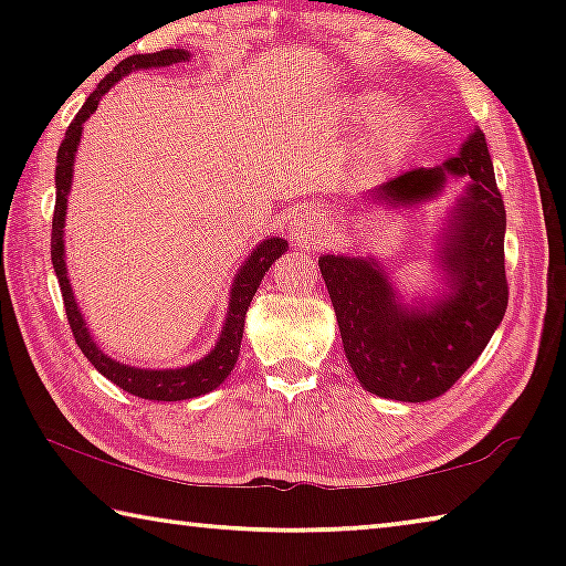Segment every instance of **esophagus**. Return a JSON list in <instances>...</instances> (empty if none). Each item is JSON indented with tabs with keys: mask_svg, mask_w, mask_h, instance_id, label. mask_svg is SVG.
<instances>
[{
	"mask_svg": "<svg viewBox=\"0 0 566 566\" xmlns=\"http://www.w3.org/2000/svg\"><path fill=\"white\" fill-rule=\"evenodd\" d=\"M290 239L294 247H317L327 239V229L322 227V222L314 214H304L296 217L290 222Z\"/></svg>",
	"mask_w": 566,
	"mask_h": 566,
	"instance_id": "34e87169",
	"label": "esophagus"
}]
</instances>
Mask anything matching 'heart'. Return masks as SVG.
Returning a JSON list of instances; mask_svg holds the SVG:
<instances>
[{"label":"heart","mask_w":566,"mask_h":566,"mask_svg":"<svg viewBox=\"0 0 566 566\" xmlns=\"http://www.w3.org/2000/svg\"><path fill=\"white\" fill-rule=\"evenodd\" d=\"M411 127H415V114H411L407 107H397L387 112L375 127V134H371L369 149L375 151V155L391 149L407 137Z\"/></svg>","instance_id":"obj_1"}]
</instances>
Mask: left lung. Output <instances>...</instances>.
Masks as SVG:
<instances>
[{
	"instance_id": "left-lung-1",
	"label": "left lung",
	"mask_w": 566,
	"mask_h": 566,
	"mask_svg": "<svg viewBox=\"0 0 566 566\" xmlns=\"http://www.w3.org/2000/svg\"><path fill=\"white\" fill-rule=\"evenodd\" d=\"M462 197L434 239L444 292L405 304L375 256L322 254L319 270L337 314L344 354L359 385L397 401H429L454 385L490 344L506 312V214L482 129L439 167H419L369 191L387 209L432 202L449 179Z\"/></svg>"
}]
</instances>
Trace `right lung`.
I'll use <instances>...</instances> for the list:
<instances>
[{
	"instance_id": "add662e5",
	"label": "right lung",
	"mask_w": 566,
	"mask_h": 566,
	"mask_svg": "<svg viewBox=\"0 0 566 566\" xmlns=\"http://www.w3.org/2000/svg\"><path fill=\"white\" fill-rule=\"evenodd\" d=\"M187 50H161L155 54H132L127 60H122L114 70L104 76L97 84V90L90 94V99L84 102V107L76 112L66 134L62 139V147L56 151V205H54V219H52V264L56 272V280L62 286V300L66 310V319H70V327L76 344L84 357H87L94 369L102 371L104 377L114 381L119 389L129 391V395L139 399H155V401H179V399H195L202 397L207 391L217 389L222 381L232 375L239 347H242V334H244V317L249 304H252V296L256 294V286L262 284L264 274L270 272V266L280 260V256L290 249L282 237H266L264 242L252 249V254L247 256L244 264L239 266L234 274L232 290H229V306L224 327L219 332V339L214 349L205 354L199 361H191L187 367L177 369H142L132 367V364H124L107 357L99 349V344L94 342L92 332L84 322L80 304L74 300L70 276H66V260H64V217H66V197H70L72 189V177H74V157L76 147H80L84 122H87L94 112H97L99 99L107 94L114 84H117L122 76L137 70H151V66H169L177 62H189Z\"/></svg>"
}]
</instances>
